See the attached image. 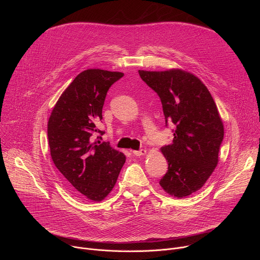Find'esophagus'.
<instances>
[{"label": "esophagus", "instance_id": "esophagus-1", "mask_svg": "<svg viewBox=\"0 0 260 260\" xmlns=\"http://www.w3.org/2000/svg\"><path fill=\"white\" fill-rule=\"evenodd\" d=\"M133 153H134V155H136V156H142V155H145V154H146V150H145V149L134 150Z\"/></svg>", "mask_w": 260, "mask_h": 260}]
</instances>
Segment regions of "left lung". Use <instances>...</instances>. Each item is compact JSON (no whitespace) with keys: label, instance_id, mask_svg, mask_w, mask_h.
<instances>
[{"label":"left lung","instance_id":"8db88e82","mask_svg":"<svg viewBox=\"0 0 260 260\" xmlns=\"http://www.w3.org/2000/svg\"><path fill=\"white\" fill-rule=\"evenodd\" d=\"M139 75L159 96L166 126L174 124L173 143L161 147L169 167L160 186L175 198L190 196L218 164L224 128L216 104L205 84L188 72L140 70Z\"/></svg>","mask_w":260,"mask_h":260}]
</instances>
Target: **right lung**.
I'll return each instance as SVG.
<instances>
[{"instance_id": "right-lung-1", "label": "right lung", "mask_w": 260, "mask_h": 260, "mask_svg": "<svg viewBox=\"0 0 260 260\" xmlns=\"http://www.w3.org/2000/svg\"><path fill=\"white\" fill-rule=\"evenodd\" d=\"M120 72L89 69L81 72L55 104L47 127L51 158L68 187L101 202L113 189L125 162L109 142L94 141L109 88L123 77ZM96 139H102L98 137Z\"/></svg>"}]
</instances>
